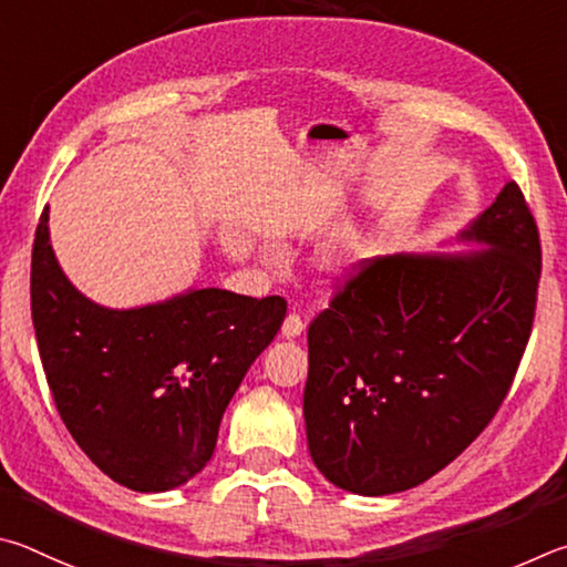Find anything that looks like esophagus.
Instances as JSON below:
<instances>
[{"instance_id":"esophagus-1","label":"esophagus","mask_w":567,"mask_h":567,"mask_svg":"<svg viewBox=\"0 0 567 567\" xmlns=\"http://www.w3.org/2000/svg\"><path fill=\"white\" fill-rule=\"evenodd\" d=\"M303 329H306V323H303L301 316L291 311L289 316H286V321L281 326V336H284V339H296V336L303 333Z\"/></svg>"}]
</instances>
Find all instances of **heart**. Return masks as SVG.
Here are the masks:
<instances>
[{
	"instance_id": "heart-1",
	"label": "heart",
	"mask_w": 567,
	"mask_h": 567,
	"mask_svg": "<svg viewBox=\"0 0 567 567\" xmlns=\"http://www.w3.org/2000/svg\"><path fill=\"white\" fill-rule=\"evenodd\" d=\"M363 256H365V238L351 236L333 248L326 264H329V268L336 274H349L363 261Z\"/></svg>"
}]
</instances>
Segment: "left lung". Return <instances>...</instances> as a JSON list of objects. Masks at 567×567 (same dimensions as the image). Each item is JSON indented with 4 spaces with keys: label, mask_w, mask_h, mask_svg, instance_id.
I'll return each mask as SVG.
<instances>
[{
    "label": "left lung",
    "mask_w": 567,
    "mask_h": 567,
    "mask_svg": "<svg viewBox=\"0 0 567 567\" xmlns=\"http://www.w3.org/2000/svg\"><path fill=\"white\" fill-rule=\"evenodd\" d=\"M461 238L488 246L361 261L309 326L306 435L316 468L343 491L429 481L511 391L543 266L520 186L505 184Z\"/></svg>",
    "instance_id": "8db88e82"
}]
</instances>
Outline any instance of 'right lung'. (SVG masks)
<instances>
[{
    "label": "right lung",
    "instance_id": "right-lung-1",
    "mask_svg": "<svg viewBox=\"0 0 567 567\" xmlns=\"http://www.w3.org/2000/svg\"><path fill=\"white\" fill-rule=\"evenodd\" d=\"M32 246V321L59 415L99 471L138 493L172 491L212 461L238 383L286 319L281 296L194 289L142 309L79 293L49 244Z\"/></svg>",
    "mask_w": 567,
    "mask_h": 567
}]
</instances>
